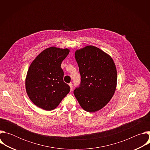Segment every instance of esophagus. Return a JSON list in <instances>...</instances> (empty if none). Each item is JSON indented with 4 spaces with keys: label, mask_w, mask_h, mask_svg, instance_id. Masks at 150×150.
<instances>
[{
    "label": "esophagus",
    "mask_w": 150,
    "mask_h": 150,
    "mask_svg": "<svg viewBox=\"0 0 150 150\" xmlns=\"http://www.w3.org/2000/svg\"><path fill=\"white\" fill-rule=\"evenodd\" d=\"M69 85L70 86L71 90L72 91V89H73V85H72V83H69Z\"/></svg>",
    "instance_id": "1"
}]
</instances>
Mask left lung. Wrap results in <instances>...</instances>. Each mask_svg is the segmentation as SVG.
Instances as JSON below:
<instances>
[{
	"label": "left lung",
	"instance_id": "obj_1",
	"mask_svg": "<svg viewBox=\"0 0 150 150\" xmlns=\"http://www.w3.org/2000/svg\"><path fill=\"white\" fill-rule=\"evenodd\" d=\"M75 57L81 75L74 91L81 108L94 112L108 104L116 90L117 71L112 58L100 49L88 46L77 50Z\"/></svg>",
	"mask_w": 150,
	"mask_h": 150
}]
</instances>
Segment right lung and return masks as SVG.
<instances>
[{
    "label": "right lung",
    "instance_id": "right-lung-1",
    "mask_svg": "<svg viewBox=\"0 0 150 150\" xmlns=\"http://www.w3.org/2000/svg\"><path fill=\"white\" fill-rule=\"evenodd\" d=\"M69 53L68 49L52 47L40 53L31 63L25 80L27 93L37 107L52 110L70 91L63 81L61 63Z\"/></svg>",
    "mask_w": 150,
    "mask_h": 150
}]
</instances>
